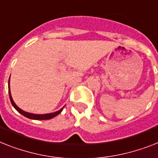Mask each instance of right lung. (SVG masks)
Instances as JSON below:
<instances>
[{
  "instance_id": "obj_1",
  "label": "right lung",
  "mask_w": 158,
  "mask_h": 158,
  "mask_svg": "<svg viewBox=\"0 0 158 158\" xmlns=\"http://www.w3.org/2000/svg\"><path fill=\"white\" fill-rule=\"evenodd\" d=\"M8 88H9V94H10V101H11V104H12V106L15 107V110L18 111L19 113H20L21 114H23V116L27 117L28 118H31V119H35V120H48V119H51L52 118H54L56 117L57 115H58L62 111L63 108H61V110L57 111V112H54V113H51V114H31V113H27L26 112V111H23V110L18 107L16 106V104L15 103V101H13V98L11 97V93H10V79H9V84H8Z\"/></svg>"
}]
</instances>
